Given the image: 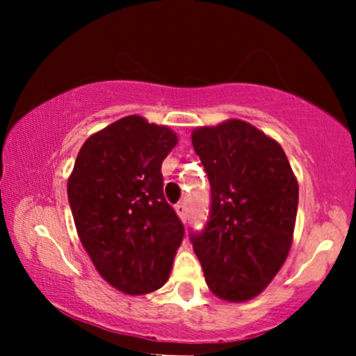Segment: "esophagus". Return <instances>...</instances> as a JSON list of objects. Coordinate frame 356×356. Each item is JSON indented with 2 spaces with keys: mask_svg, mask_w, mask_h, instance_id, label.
Segmentation results:
<instances>
[{
  "mask_svg": "<svg viewBox=\"0 0 356 356\" xmlns=\"http://www.w3.org/2000/svg\"><path fill=\"white\" fill-rule=\"evenodd\" d=\"M175 212H177V216L181 218L182 220L187 219V204L186 202H179L177 206H175Z\"/></svg>",
  "mask_w": 356,
  "mask_h": 356,
  "instance_id": "obj_1",
  "label": "esophagus"
}]
</instances>
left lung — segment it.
<instances>
[{
    "label": "left lung",
    "instance_id": "obj_1",
    "mask_svg": "<svg viewBox=\"0 0 356 356\" xmlns=\"http://www.w3.org/2000/svg\"><path fill=\"white\" fill-rule=\"evenodd\" d=\"M192 145L211 184L206 227L191 232L209 289L243 303L264 291L293 243L298 181L284 150L248 122L199 127Z\"/></svg>",
    "mask_w": 356,
    "mask_h": 356
}]
</instances>
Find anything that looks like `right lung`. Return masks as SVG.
Instances as JSON below:
<instances>
[{
	"label": "right lung",
	"mask_w": 356,
	"mask_h": 356,
	"mask_svg": "<svg viewBox=\"0 0 356 356\" xmlns=\"http://www.w3.org/2000/svg\"><path fill=\"white\" fill-rule=\"evenodd\" d=\"M177 145L165 125L129 115L90 136L68 177L81 246L100 276L125 295L169 280L184 226L164 197L162 161Z\"/></svg>",
	"instance_id": "add662e5"
}]
</instances>
